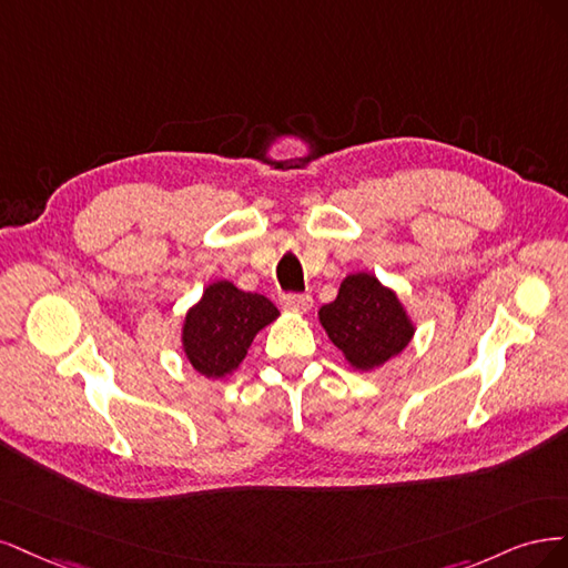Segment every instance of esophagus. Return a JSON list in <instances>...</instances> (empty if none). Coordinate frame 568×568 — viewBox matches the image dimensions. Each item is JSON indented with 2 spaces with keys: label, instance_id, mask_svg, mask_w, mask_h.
Segmentation results:
<instances>
[{
  "label": "esophagus",
  "instance_id": "esophagus-1",
  "mask_svg": "<svg viewBox=\"0 0 568 568\" xmlns=\"http://www.w3.org/2000/svg\"><path fill=\"white\" fill-rule=\"evenodd\" d=\"M281 302L285 308L300 311V314H304V311H308L311 304H314V300H311V295H306V292H287V295L281 297Z\"/></svg>",
  "mask_w": 568,
  "mask_h": 568
}]
</instances>
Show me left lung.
Masks as SVG:
<instances>
[{
  "label": "left lung",
  "instance_id": "8db88e82",
  "mask_svg": "<svg viewBox=\"0 0 568 568\" xmlns=\"http://www.w3.org/2000/svg\"><path fill=\"white\" fill-rule=\"evenodd\" d=\"M327 337L358 371H373L404 352L413 325L392 290L371 273H354L339 285L337 300L318 311Z\"/></svg>",
  "mask_w": 568,
  "mask_h": 568
}]
</instances>
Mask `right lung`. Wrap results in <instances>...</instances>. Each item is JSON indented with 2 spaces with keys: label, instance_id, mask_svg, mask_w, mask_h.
Returning <instances> with one entry per match:
<instances>
[{
  "label": "right lung",
  "instance_id": "obj_1",
  "mask_svg": "<svg viewBox=\"0 0 568 568\" xmlns=\"http://www.w3.org/2000/svg\"><path fill=\"white\" fill-rule=\"evenodd\" d=\"M276 316L278 308L264 295L237 290L229 281L212 283L186 316V356L205 377H224L245 358L254 335Z\"/></svg>",
  "mask_w": 568,
  "mask_h": 568
}]
</instances>
